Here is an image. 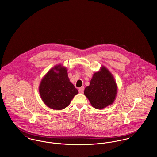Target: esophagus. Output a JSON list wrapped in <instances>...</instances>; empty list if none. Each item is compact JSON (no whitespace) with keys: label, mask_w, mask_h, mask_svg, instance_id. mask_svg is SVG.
<instances>
[{"label":"esophagus","mask_w":157,"mask_h":157,"mask_svg":"<svg viewBox=\"0 0 157 157\" xmlns=\"http://www.w3.org/2000/svg\"><path fill=\"white\" fill-rule=\"evenodd\" d=\"M83 91H84V87H83V86H82V87H81V88H79V92L80 94H82V93L83 92Z\"/></svg>","instance_id":"obj_1"}]
</instances>
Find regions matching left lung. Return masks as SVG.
Returning a JSON list of instances; mask_svg holds the SVG:
<instances>
[{"label":"left lung","instance_id":"left-lung-1","mask_svg":"<svg viewBox=\"0 0 157 157\" xmlns=\"http://www.w3.org/2000/svg\"><path fill=\"white\" fill-rule=\"evenodd\" d=\"M117 94V85L112 74L102 66L100 71L94 74L90 85L86 86L84 94L91 105L102 109L114 102Z\"/></svg>","mask_w":157,"mask_h":157}]
</instances>
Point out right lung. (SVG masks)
I'll return each mask as SVG.
<instances>
[{"label": "right lung", "instance_id": "obj_1", "mask_svg": "<svg viewBox=\"0 0 157 157\" xmlns=\"http://www.w3.org/2000/svg\"><path fill=\"white\" fill-rule=\"evenodd\" d=\"M39 91L43 102L49 108L61 110L67 107L78 90L70 82L67 69L61 65L52 67L42 78Z\"/></svg>", "mask_w": 157, "mask_h": 157}]
</instances>
